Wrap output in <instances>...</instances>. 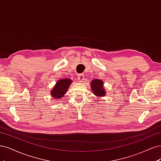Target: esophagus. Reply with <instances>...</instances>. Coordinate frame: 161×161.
<instances>
[{
  "instance_id": "1",
  "label": "esophagus",
  "mask_w": 161,
  "mask_h": 161,
  "mask_svg": "<svg viewBox=\"0 0 161 161\" xmlns=\"http://www.w3.org/2000/svg\"><path fill=\"white\" fill-rule=\"evenodd\" d=\"M85 79V76L83 75H78V80L80 82H82Z\"/></svg>"
}]
</instances>
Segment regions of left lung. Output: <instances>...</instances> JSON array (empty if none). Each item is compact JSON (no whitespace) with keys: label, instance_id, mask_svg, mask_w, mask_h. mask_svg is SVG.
<instances>
[{"label":"left lung","instance_id":"obj_1","mask_svg":"<svg viewBox=\"0 0 161 161\" xmlns=\"http://www.w3.org/2000/svg\"><path fill=\"white\" fill-rule=\"evenodd\" d=\"M91 90L97 97H104L105 90L103 89V82L99 79H93L91 82Z\"/></svg>","mask_w":161,"mask_h":161}]
</instances>
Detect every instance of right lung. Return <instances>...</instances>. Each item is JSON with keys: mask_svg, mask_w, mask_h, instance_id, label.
<instances>
[{"mask_svg": "<svg viewBox=\"0 0 161 161\" xmlns=\"http://www.w3.org/2000/svg\"><path fill=\"white\" fill-rule=\"evenodd\" d=\"M72 80L70 79H60L58 80L56 85L53 86V89L51 91V95L53 98L60 99L64 95L66 92L69 86L70 85Z\"/></svg>", "mask_w": 161, "mask_h": 161, "instance_id": "add662e5", "label": "right lung"}]
</instances>
